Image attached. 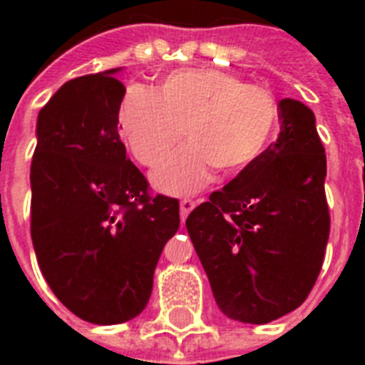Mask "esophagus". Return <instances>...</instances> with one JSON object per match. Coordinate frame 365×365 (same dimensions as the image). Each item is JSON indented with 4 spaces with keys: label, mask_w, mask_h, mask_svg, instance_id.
<instances>
[{
    "label": "esophagus",
    "mask_w": 365,
    "mask_h": 365,
    "mask_svg": "<svg viewBox=\"0 0 365 365\" xmlns=\"http://www.w3.org/2000/svg\"><path fill=\"white\" fill-rule=\"evenodd\" d=\"M195 206H197V202L191 199H183L180 200V216H182V220H185V217L189 216V212L193 210Z\"/></svg>",
    "instance_id": "obj_1"
}]
</instances>
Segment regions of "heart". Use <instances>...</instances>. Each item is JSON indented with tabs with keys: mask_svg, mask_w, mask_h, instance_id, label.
<instances>
[{
	"mask_svg": "<svg viewBox=\"0 0 365 365\" xmlns=\"http://www.w3.org/2000/svg\"><path fill=\"white\" fill-rule=\"evenodd\" d=\"M126 145L143 166H155L183 136L189 143L155 168L153 185L168 195L206 187L216 176L239 174L269 148L278 106L265 88L214 68L174 70L155 93L132 87L117 111Z\"/></svg>",
	"mask_w": 365,
	"mask_h": 365,
	"instance_id": "b5f03b06",
	"label": "heart"
}]
</instances>
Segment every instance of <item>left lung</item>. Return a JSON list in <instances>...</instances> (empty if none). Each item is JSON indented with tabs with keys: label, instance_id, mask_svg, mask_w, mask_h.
Returning <instances> with one entry per match:
<instances>
[{
	"label": "left lung",
	"instance_id": "obj_1",
	"mask_svg": "<svg viewBox=\"0 0 365 365\" xmlns=\"http://www.w3.org/2000/svg\"><path fill=\"white\" fill-rule=\"evenodd\" d=\"M278 119L277 142L185 222L217 307L244 324L295 311L317 282L329 239L314 113L284 98Z\"/></svg>",
	"mask_w": 365,
	"mask_h": 365
}]
</instances>
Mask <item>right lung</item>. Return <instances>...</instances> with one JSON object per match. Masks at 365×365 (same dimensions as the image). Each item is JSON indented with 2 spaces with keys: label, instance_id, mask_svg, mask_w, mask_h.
<instances>
[{
  "label": "right lung",
  "instance_id": "add662e5",
  "mask_svg": "<svg viewBox=\"0 0 365 365\" xmlns=\"http://www.w3.org/2000/svg\"><path fill=\"white\" fill-rule=\"evenodd\" d=\"M117 70L64 83L37 115L31 242L60 303L85 322L121 324L145 309L180 202L149 193L117 132Z\"/></svg>",
  "mask_w": 365,
  "mask_h": 365
}]
</instances>
